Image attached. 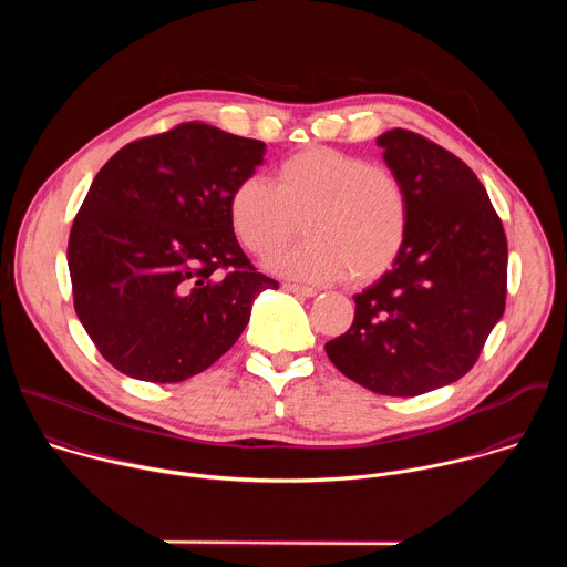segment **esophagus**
Here are the masks:
<instances>
[{"instance_id": "obj_1", "label": "esophagus", "mask_w": 567, "mask_h": 567, "mask_svg": "<svg viewBox=\"0 0 567 567\" xmlns=\"http://www.w3.org/2000/svg\"><path fill=\"white\" fill-rule=\"evenodd\" d=\"M282 289H285V291H289V293L302 296V298H311V296H316V289H313V287H305V285H293V282H285V285H282Z\"/></svg>"}]
</instances>
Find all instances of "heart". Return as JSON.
<instances>
[{"label":"heart","mask_w":567,"mask_h":567,"mask_svg":"<svg viewBox=\"0 0 567 567\" xmlns=\"http://www.w3.org/2000/svg\"><path fill=\"white\" fill-rule=\"evenodd\" d=\"M237 239L256 256L280 249L298 230L300 245L280 251L271 269L309 282L350 278L368 285L401 256L411 226L406 186L385 166L328 145H311L282 158L274 184L241 177L228 195Z\"/></svg>","instance_id":"heart-1"}]
</instances>
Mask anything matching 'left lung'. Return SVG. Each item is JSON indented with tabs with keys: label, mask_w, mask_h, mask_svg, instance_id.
<instances>
[{
	"label": "left lung",
	"mask_w": 567,
	"mask_h": 567,
	"mask_svg": "<svg viewBox=\"0 0 567 567\" xmlns=\"http://www.w3.org/2000/svg\"><path fill=\"white\" fill-rule=\"evenodd\" d=\"M377 145L406 186L409 237L392 269L354 296L352 328L326 352L372 392L415 396L464 377L503 318L507 237L462 158L399 127Z\"/></svg>",
	"instance_id": "left-lung-1"
}]
</instances>
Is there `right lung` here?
Instances as JSON below:
<instances>
[{"label":"right lung","instance_id":"1","mask_svg":"<svg viewBox=\"0 0 567 567\" xmlns=\"http://www.w3.org/2000/svg\"><path fill=\"white\" fill-rule=\"evenodd\" d=\"M262 156V141L182 123L127 143L101 168L66 262L75 313L118 372L152 383L204 372L245 332L254 300L278 289L228 219L233 186Z\"/></svg>","mask_w":567,"mask_h":567}]
</instances>
